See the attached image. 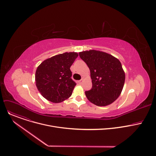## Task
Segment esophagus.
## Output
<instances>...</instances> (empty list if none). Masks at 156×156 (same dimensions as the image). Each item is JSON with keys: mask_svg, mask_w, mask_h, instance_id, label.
Here are the masks:
<instances>
[{"mask_svg": "<svg viewBox=\"0 0 156 156\" xmlns=\"http://www.w3.org/2000/svg\"><path fill=\"white\" fill-rule=\"evenodd\" d=\"M83 78H82V79H81V80H80V81H78V83H80V84H81V83H82V82H83Z\"/></svg>", "mask_w": 156, "mask_h": 156, "instance_id": "34e87169", "label": "esophagus"}]
</instances>
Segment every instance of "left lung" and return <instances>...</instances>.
<instances>
[{"label":"left lung","mask_w":156,"mask_h":156,"mask_svg":"<svg viewBox=\"0 0 156 156\" xmlns=\"http://www.w3.org/2000/svg\"><path fill=\"white\" fill-rule=\"evenodd\" d=\"M90 70L93 86L85 91L87 99L98 106H107L120 95L125 74L120 60L104 52L90 50L79 52Z\"/></svg>","instance_id":"8db88e82"}]
</instances>
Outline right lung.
<instances>
[{
  "label": "right lung",
  "instance_id": "right-lung-1",
  "mask_svg": "<svg viewBox=\"0 0 156 156\" xmlns=\"http://www.w3.org/2000/svg\"><path fill=\"white\" fill-rule=\"evenodd\" d=\"M78 56L77 52H65L44 60L37 66L36 85L44 98L59 103L72 96L76 84L71 78L70 66Z\"/></svg>",
  "mask_w": 156,
  "mask_h": 156
}]
</instances>
